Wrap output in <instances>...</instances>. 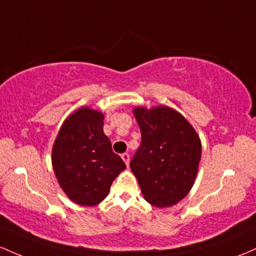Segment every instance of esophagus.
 I'll use <instances>...</instances> for the list:
<instances>
[{"label": "esophagus", "mask_w": 256, "mask_h": 256, "mask_svg": "<svg viewBox=\"0 0 256 256\" xmlns=\"http://www.w3.org/2000/svg\"><path fill=\"white\" fill-rule=\"evenodd\" d=\"M122 160H124V163H126V166H129V160H130V156H129L128 154H122Z\"/></svg>", "instance_id": "obj_1"}]
</instances>
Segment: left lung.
Wrapping results in <instances>:
<instances>
[{"instance_id": "8db88e82", "label": "left lung", "mask_w": 256, "mask_h": 256, "mask_svg": "<svg viewBox=\"0 0 256 256\" xmlns=\"http://www.w3.org/2000/svg\"><path fill=\"white\" fill-rule=\"evenodd\" d=\"M142 144L130 160L144 198L154 206L176 204L194 186L202 154L188 120L168 106L134 108Z\"/></svg>"}]
</instances>
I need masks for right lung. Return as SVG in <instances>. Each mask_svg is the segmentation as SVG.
<instances>
[{
	"mask_svg": "<svg viewBox=\"0 0 256 256\" xmlns=\"http://www.w3.org/2000/svg\"><path fill=\"white\" fill-rule=\"evenodd\" d=\"M102 127V112L78 108L62 123L52 150L60 188L80 206H93L105 200L111 184L126 169Z\"/></svg>",
	"mask_w": 256,
	"mask_h": 256,
	"instance_id": "obj_1",
	"label": "right lung"
}]
</instances>
